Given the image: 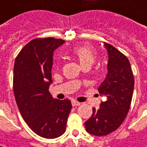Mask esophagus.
<instances>
[{
  "mask_svg": "<svg viewBox=\"0 0 147 147\" xmlns=\"http://www.w3.org/2000/svg\"><path fill=\"white\" fill-rule=\"evenodd\" d=\"M71 104H72V106H73V107H78V106H80V105H81V103H80V102L76 101V100H72V101H71Z\"/></svg>",
  "mask_w": 147,
  "mask_h": 147,
  "instance_id": "obj_1",
  "label": "esophagus"
}]
</instances>
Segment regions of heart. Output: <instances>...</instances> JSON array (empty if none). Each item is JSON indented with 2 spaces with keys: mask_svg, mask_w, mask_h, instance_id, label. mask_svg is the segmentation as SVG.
I'll return each instance as SVG.
<instances>
[{
  "mask_svg": "<svg viewBox=\"0 0 147 147\" xmlns=\"http://www.w3.org/2000/svg\"><path fill=\"white\" fill-rule=\"evenodd\" d=\"M72 54L82 66L91 65L96 60V51L90 45L84 44L74 48Z\"/></svg>",
  "mask_w": 147,
  "mask_h": 147,
  "instance_id": "heart-1",
  "label": "heart"
}]
</instances>
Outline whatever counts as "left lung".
I'll use <instances>...</instances> for the list:
<instances>
[{
    "mask_svg": "<svg viewBox=\"0 0 147 147\" xmlns=\"http://www.w3.org/2000/svg\"><path fill=\"white\" fill-rule=\"evenodd\" d=\"M108 53V72L98 88L107 96L100 108H92L91 117L85 122L91 135L102 136L115 131L122 124L131 107L134 89V76L127 57L111 45L105 43Z\"/></svg>",
    "mask_w": 147,
    "mask_h": 147,
    "instance_id": "obj_1",
    "label": "left lung"
}]
</instances>
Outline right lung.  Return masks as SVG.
I'll list each match as a JSON object with an SVG mask.
<instances>
[{"instance_id":"right-lung-1","label":"right lung","mask_w":147,"mask_h":147,"mask_svg":"<svg viewBox=\"0 0 147 147\" xmlns=\"http://www.w3.org/2000/svg\"><path fill=\"white\" fill-rule=\"evenodd\" d=\"M64 42L52 37L32 40L14 64L13 91L19 111L30 129L47 139L64 134L72 108L70 100L54 99L49 92L53 52Z\"/></svg>"}]
</instances>
